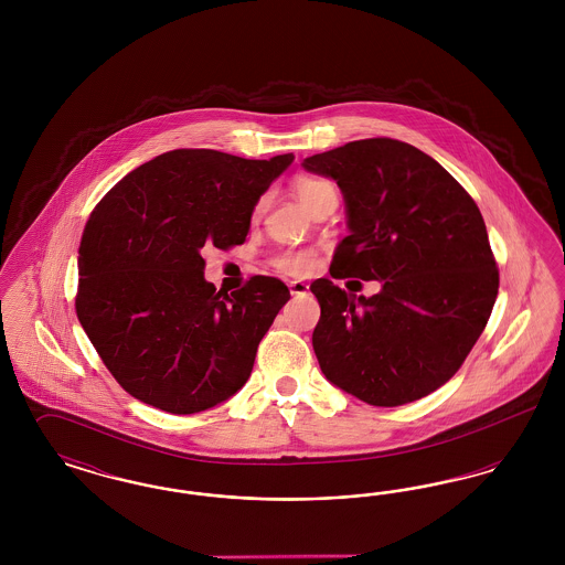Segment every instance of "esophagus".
<instances>
[{"label": "esophagus", "mask_w": 565, "mask_h": 565, "mask_svg": "<svg viewBox=\"0 0 565 565\" xmlns=\"http://www.w3.org/2000/svg\"><path fill=\"white\" fill-rule=\"evenodd\" d=\"M288 288H290V295L292 296H302L309 292V286L305 281H290Z\"/></svg>", "instance_id": "obj_1"}]
</instances>
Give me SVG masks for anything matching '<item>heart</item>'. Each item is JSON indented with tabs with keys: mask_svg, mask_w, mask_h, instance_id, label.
<instances>
[{
	"mask_svg": "<svg viewBox=\"0 0 565 565\" xmlns=\"http://www.w3.org/2000/svg\"><path fill=\"white\" fill-rule=\"evenodd\" d=\"M295 192L305 210H309L318 199H322L326 194H332V192L337 194V190L330 182L318 180V178L296 180ZM273 265L277 269L288 273V275L305 277L318 267V254L311 252V249H290V252H284V254L275 256Z\"/></svg>",
	"mask_w": 565,
	"mask_h": 565,
	"instance_id": "b5f03b06",
	"label": "heart"
}]
</instances>
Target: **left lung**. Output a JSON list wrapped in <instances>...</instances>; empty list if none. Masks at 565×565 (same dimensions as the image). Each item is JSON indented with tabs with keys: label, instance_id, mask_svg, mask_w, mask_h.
I'll list each match as a JSON object with an SVG mask.
<instances>
[{
	"label": "left lung",
	"instance_id": "left-lung-1",
	"mask_svg": "<svg viewBox=\"0 0 565 565\" xmlns=\"http://www.w3.org/2000/svg\"><path fill=\"white\" fill-rule=\"evenodd\" d=\"M302 167L332 178L345 199L350 235L330 275L381 281L369 298L326 277L311 284L323 375L373 406L428 396L459 371L498 296L477 203L426 152L390 137L350 141Z\"/></svg>",
	"mask_w": 565,
	"mask_h": 565
}]
</instances>
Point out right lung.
Listing matches in <instances>:
<instances>
[{"label": "right lung", "instance_id": "1", "mask_svg": "<svg viewBox=\"0 0 565 565\" xmlns=\"http://www.w3.org/2000/svg\"><path fill=\"white\" fill-rule=\"evenodd\" d=\"M295 154L249 161L171 150L97 203L78 247L76 313L109 373L141 403L190 415L228 401L290 290L256 275L215 292L203 249L242 245L252 212Z\"/></svg>", "mask_w": 565, "mask_h": 565}]
</instances>
